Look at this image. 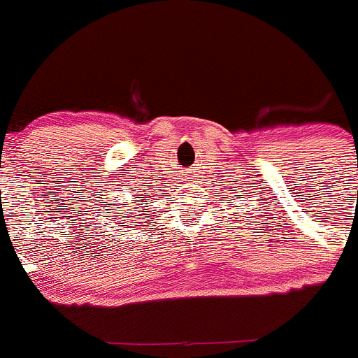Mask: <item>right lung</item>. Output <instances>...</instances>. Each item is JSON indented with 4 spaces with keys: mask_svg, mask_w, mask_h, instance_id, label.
Here are the masks:
<instances>
[{
    "mask_svg": "<svg viewBox=\"0 0 358 358\" xmlns=\"http://www.w3.org/2000/svg\"><path fill=\"white\" fill-rule=\"evenodd\" d=\"M143 192H146V189H136V194L132 196V203H141V205H146L143 199H139L143 196ZM134 206H138V205H134ZM130 217L132 215V212H130V208H125V210H118L116 212V215H113V219H116V222H120V224H123V222H127V220H130ZM116 228V226H115Z\"/></svg>",
    "mask_w": 358,
    "mask_h": 358,
    "instance_id": "add662e5",
    "label": "right lung"
}]
</instances>
